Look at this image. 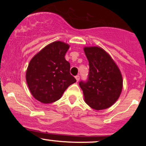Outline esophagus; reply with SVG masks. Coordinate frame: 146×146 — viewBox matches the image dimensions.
<instances>
[{
	"mask_svg": "<svg viewBox=\"0 0 146 146\" xmlns=\"http://www.w3.org/2000/svg\"><path fill=\"white\" fill-rule=\"evenodd\" d=\"M75 79H76L77 82H78L79 80H80V76H79V75H76V76H75Z\"/></svg>",
	"mask_w": 146,
	"mask_h": 146,
	"instance_id": "34e87169",
	"label": "esophagus"
}]
</instances>
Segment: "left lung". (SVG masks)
I'll return each mask as SVG.
<instances>
[{
	"mask_svg": "<svg viewBox=\"0 0 146 146\" xmlns=\"http://www.w3.org/2000/svg\"><path fill=\"white\" fill-rule=\"evenodd\" d=\"M89 62V75L86 82H80L84 102L90 108L100 110L113 106L119 98L123 78L111 56L100 46H85Z\"/></svg>",
	"mask_w": 146,
	"mask_h": 146,
	"instance_id": "left-lung-1",
	"label": "left lung"
}]
</instances>
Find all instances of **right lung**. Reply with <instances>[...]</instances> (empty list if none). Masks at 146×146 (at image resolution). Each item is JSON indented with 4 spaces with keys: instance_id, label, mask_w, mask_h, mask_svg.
<instances>
[{
    "instance_id": "add662e5",
    "label": "right lung",
    "mask_w": 146,
    "mask_h": 146,
    "mask_svg": "<svg viewBox=\"0 0 146 146\" xmlns=\"http://www.w3.org/2000/svg\"><path fill=\"white\" fill-rule=\"evenodd\" d=\"M70 46L62 41L46 45L33 57L26 71V80L33 97L43 104L56 102L76 82L70 73L65 54Z\"/></svg>"
}]
</instances>
